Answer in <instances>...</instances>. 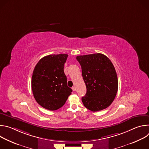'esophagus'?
I'll return each mask as SVG.
<instances>
[{
  "label": "esophagus",
  "mask_w": 149,
  "mask_h": 149,
  "mask_svg": "<svg viewBox=\"0 0 149 149\" xmlns=\"http://www.w3.org/2000/svg\"><path fill=\"white\" fill-rule=\"evenodd\" d=\"M72 90H73L74 91H75L76 90V87H73L72 88Z\"/></svg>",
  "instance_id": "1"
}]
</instances>
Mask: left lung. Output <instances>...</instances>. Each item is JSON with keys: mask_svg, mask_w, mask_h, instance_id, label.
<instances>
[{"mask_svg": "<svg viewBox=\"0 0 149 149\" xmlns=\"http://www.w3.org/2000/svg\"><path fill=\"white\" fill-rule=\"evenodd\" d=\"M82 70L87 93L82 97L84 105L95 112L107 108L118 91V78L111 61L97 53L77 56Z\"/></svg>", "mask_w": 149, "mask_h": 149, "instance_id": "8db88e82", "label": "left lung"}]
</instances>
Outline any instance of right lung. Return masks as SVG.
Masks as SVG:
<instances>
[{"mask_svg":"<svg viewBox=\"0 0 149 149\" xmlns=\"http://www.w3.org/2000/svg\"><path fill=\"white\" fill-rule=\"evenodd\" d=\"M67 54L49 55L41 58L32 77V90L36 102L48 110H56L65 104L72 91L67 86L63 67Z\"/></svg>","mask_w":149,"mask_h":149,"instance_id":"add662e5","label":"right lung"}]
</instances>
